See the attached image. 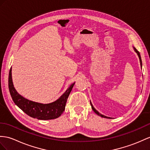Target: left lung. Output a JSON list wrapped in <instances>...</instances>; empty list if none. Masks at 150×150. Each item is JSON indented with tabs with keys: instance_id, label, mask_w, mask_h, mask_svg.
Listing matches in <instances>:
<instances>
[{
	"instance_id": "obj_1",
	"label": "left lung",
	"mask_w": 150,
	"mask_h": 150,
	"mask_svg": "<svg viewBox=\"0 0 150 150\" xmlns=\"http://www.w3.org/2000/svg\"><path fill=\"white\" fill-rule=\"evenodd\" d=\"M134 47V51H135V52H136L137 54V55H138V57H139V61H140V65H141V69H142V60H141V55H140V53H139V52H138V51L134 47ZM90 104H91V106H92V109H93V111L96 113L97 115H98V116H101V117H103V118H110V117H108V116H104V115H102V114H100V113L98 112V111H97L96 109L94 108V107L93 106V105H92V103H91V101H90Z\"/></svg>"
}]
</instances>
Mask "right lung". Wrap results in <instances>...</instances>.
<instances>
[{"instance_id":"obj_1","label":"right lung","mask_w":150,"mask_h":150,"mask_svg":"<svg viewBox=\"0 0 150 150\" xmlns=\"http://www.w3.org/2000/svg\"><path fill=\"white\" fill-rule=\"evenodd\" d=\"M12 67L9 73L8 86L9 90L14 101L17 106L30 117L41 120L55 119L59 117L64 111L67 100L75 82L72 83L66 91L55 101L49 104L36 103L27 99L18 93L12 79Z\"/></svg>"}]
</instances>
